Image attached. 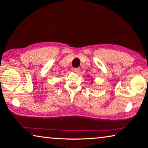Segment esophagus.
Here are the masks:
<instances>
[{
  "mask_svg": "<svg viewBox=\"0 0 148 148\" xmlns=\"http://www.w3.org/2000/svg\"><path fill=\"white\" fill-rule=\"evenodd\" d=\"M74 71L75 73H76V74H78L79 72V71H80V69H78V68L74 69Z\"/></svg>",
  "mask_w": 148,
  "mask_h": 148,
  "instance_id": "esophagus-1",
  "label": "esophagus"
}]
</instances>
